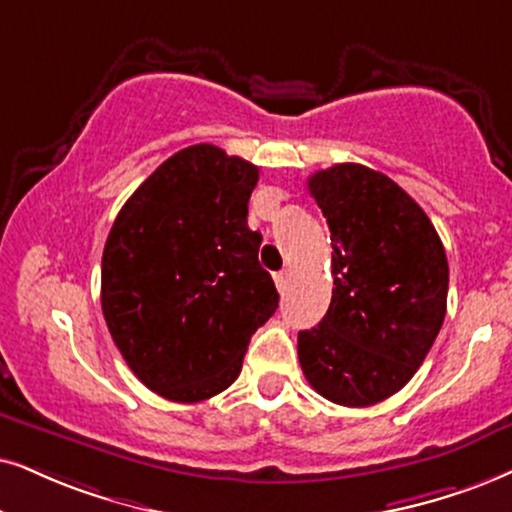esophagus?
I'll return each mask as SVG.
<instances>
[{
	"instance_id": "34e87169",
	"label": "esophagus",
	"mask_w": 512,
	"mask_h": 512,
	"mask_svg": "<svg viewBox=\"0 0 512 512\" xmlns=\"http://www.w3.org/2000/svg\"><path fill=\"white\" fill-rule=\"evenodd\" d=\"M274 283H276V288L283 293L288 286V271H278V274H274Z\"/></svg>"
}]
</instances>
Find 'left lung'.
I'll list each match as a JSON object with an SVG mask.
<instances>
[{
  "instance_id": "obj_1",
  "label": "left lung",
  "mask_w": 512,
  "mask_h": 512,
  "mask_svg": "<svg viewBox=\"0 0 512 512\" xmlns=\"http://www.w3.org/2000/svg\"><path fill=\"white\" fill-rule=\"evenodd\" d=\"M333 245V297L319 326L297 335L304 378L340 406L399 392L428 357L446 314L449 262L409 193L359 163L309 177Z\"/></svg>"
}]
</instances>
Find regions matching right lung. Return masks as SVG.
Wrapping results in <instances>:
<instances>
[{"mask_svg":"<svg viewBox=\"0 0 512 512\" xmlns=\"http://www.w3.org/2000/svg\"><path fill=\"white\" fill-rule=\"evenodd\" d=\"M260 170L212 144L174 153L129 196L101 260V309L148 390L203 401L238 378L278 293L248 229Z\"/></svg>","mask_w":512,"mask_h":512,"instance_id":"1","label":"right lung"}]
</instances>
